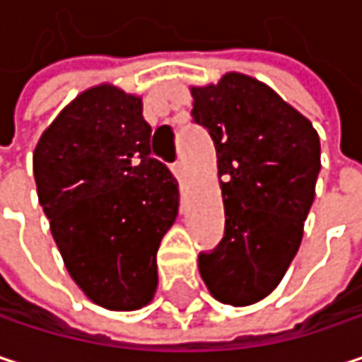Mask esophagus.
<instances>
[{
    "mask_svg": "<svg viewBox=\"0 0 362 362\" xmlns=\"http://www.w3.org/2000/svg\"><path fill=\"white\" fill-rule=\"evenodd\" d=\"M174 174H176V178L180 180V184L186 182V168H184L182 161H176V163H174Z\"/></svg>",
    "mask_w": 362,
    "mask_h": 362,
    "instance_id": "obj_1",
    "label": "esophagus"
}]
</instances>
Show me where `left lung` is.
I'll return each mask as SVG.
<instances>
[{"instance_id":"obj_1","label":"left lung","mask_w":362,"mask_h":362,"mask_svg":"<svg viewBox=\"0 0 362 362\" xmlns=\"http://www.w3.org/2000/svg\"><path fill=\"white\" fill-rule=\"evenodd\" d=\"M192 123L216 146L226 216L222 241L199 253V272L216 300L247 306L279 285L302 243L321 170L319 134L241 73L192 88Z\"/></svg>"}]
</instances>
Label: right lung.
Returning <instances> with one entry per match:
<instances>
[{
    "mask_svg": "<svg viewBox=\"0 0 362 362\" xmlns=\"http://www.w3.org/2000/svg\"><path fill=\"white\" fill-rule=\"evenodd\" d=\"M33 174L52 237L83 293L110 310L148 304L180 194L153 157L140 98L110 86L77 96L37 142Z\"/></svg>",
    "mask_w": 362,
    "mask_h": 362,
    "instance_id": "add662e5",
    "label": "right lung"
}]
</instances>
